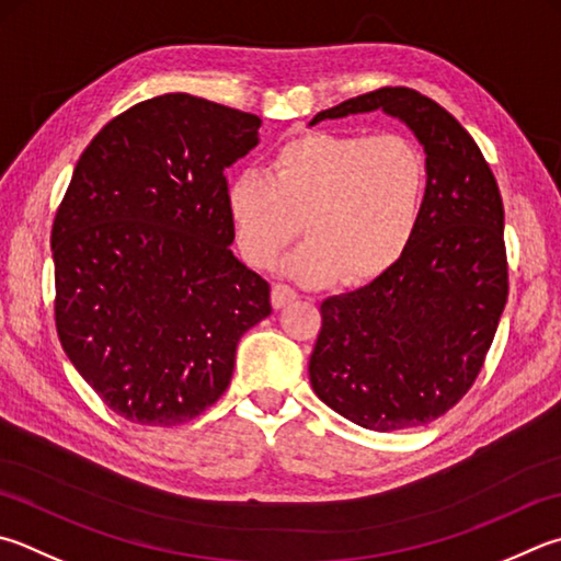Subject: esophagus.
Here are the masks:
<instances>
[{"label":"esophagus","instance_id":"obj_1","mask_svg":"<svg viewBox=\"0 0 561 561\" xmlns=\"http://www.w3.org/2000/svg\"><path fill=\"white\" fill-rule=\"evenodd\" d=\"M294 299H297V291L287 287V284H274V287H272V307L274 309L289 307Z\"/></svg>","mask_w":561,"mask_h":561}]
</instances>
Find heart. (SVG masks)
<instances>
[{"mask_svg":"<svg viewBox=\"0 0 561 561\" xmlns=\"http://www.w3.org/2000/svg\"><path fill=\"white\" fill-rule=\"evenodd\" d=\"M426 159L394 131H307L277 147L270 176L242 171L226 193L245 260L272 270L301 226L309 242L287 262L304 284L365 287L390 272L420 226Z\"/></svg>","mask_w":561,"mask_h":561,"instance_id":"heart-1","label":"heart"}]
</instances>
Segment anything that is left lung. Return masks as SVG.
<instances>
[{
    "label": "left lung",
    "instance_id": "1",
    "mask_svg": "<svg viewBox=\"0 0 561 561\" xmlns=\"http://www.w3.org/2000/svg\"><path fill=\"white\" fill-rule=\"evenodd\" d=\"M375 110L424 147V210L390 272L321 304L309 378L345 420L394 432L449 412L481 373L507 301L505 213L473 137L412 88L351 98L309 125Z\"/></svg>",
    "mask_w": 561,
    "mask_h": 561
}]
</instances>
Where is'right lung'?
<instances>
[{
	"instance_id": "1",
	"label": "right lung",
	"mask_w": 561,
	"mask_h": 561,
	"mask_svg": "<svg viewBox=\"0 0 561 561\" xmlns=\"http://www.w3.org/2000/svg\"><path fill=\"white\" fill-rule=\"evenodd\" d=\"M262 119L210 100H145L98 131L60 201L50 250L56 331L112 412L149 426L198 416L228 390L270 284L230 245L226 169Z\"/></svg>"
}]
</instances>
